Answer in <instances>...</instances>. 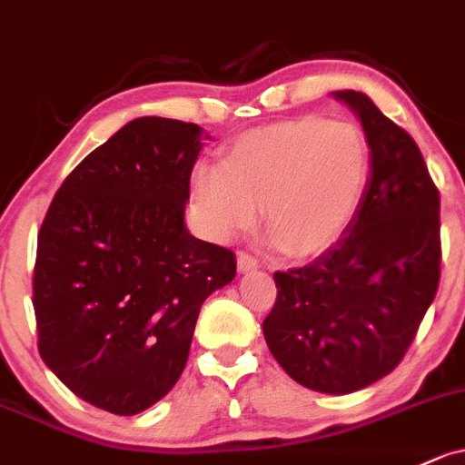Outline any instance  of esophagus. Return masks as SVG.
Here are the masks:
<instances>
[{
    "label": "esophagus",
    "instance_id": "34e87169",
    "mask_svg": "<svg viewBox=\"0 0 465 465\" xmlns=\"http://www.w3.org/2000/svg\"><path fill=\"white\" fill-rule=\"evenodd\" d=\"M259 263H257V259L252 257V254H248V252H239L237 254V268L242 272H248V271H254V268H257Z\"/></svg>",
    "mask_w": 465,
    "mask_h": 465
}]
</instances>
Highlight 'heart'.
Wrapping results in <instances>:
<instances>
[{
    "instance_id": "heart-1",
    "label": "heart",
    "mask_w": 465,
    "mask_h": 465,
    "mask_svg": "<svg viewBox=\"0 0 465 465\" xmlns=\"http://www.w3.org/2000/svg\"><path fill=\"white\" fill-rule=\"evenodd\" d=\"M368 179L371 146L361 128L306 114L239 134L222 168H197L193 203L214 239L248 231L262 208L283 251L312 257L351 226Z\"/></svg>"
}]
</instances>
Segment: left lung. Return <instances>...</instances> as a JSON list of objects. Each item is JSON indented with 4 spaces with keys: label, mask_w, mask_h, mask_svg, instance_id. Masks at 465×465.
Segmentation results:
<instances>
[{
    "label": "left lung",
    "mask_w": 465,
    "mask_h": 465,
    "mask_svg": "<svg viewBox=\"0 0 465 465\" xmlns=\"http://www.w3.org/2000/svg\"><path fill=\"white\" fill-rule=\"evenodd\" d=\"M371 146V179L334 246L274 272L263 319L272 357L297 383L348 394L391 374L406 354L441 274L439 191L423 154L363 93L339 91Z\"/></svg>",
    "instance_id": "8db88e82"
}]
</instances>
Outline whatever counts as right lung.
I'll use <instances>...</instances> for the list:
<instances>
[{"instance_id": "right-lung-1", "label": "right lung", "mask_w": 465, "mask_h": 465, "mask_svg": "<svg viewBox=\"0 0 465 465\" xmlns=\"http://www.w3.org/2000/svg\"><path fill=\"white\" fill-rule=\"evenodd\" d=\"M203 137L197 124L133 119L64 179L37 234L39 354L94 408L131 417L166 397L199 308L237 272L232 251L183 223Z\"/></svg>"}]
</instances>
